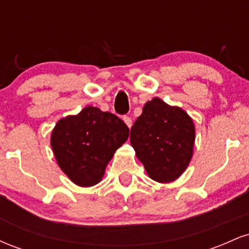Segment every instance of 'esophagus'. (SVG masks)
<instances>
[{"instance_id":"obj_1","label":"esophagus","mask_w":249,"mask_h":249,"mask_svg":"<svg viewBox=\"0 0 249 249\" xmlns=\"http://www.w3.org/2000/svg\"><path fill=\"white\" fill-rule=\"evenodd\" d=\"M123 121H124L125 124L127 125L128 128H131V126H132V119H131L130 117H124V118H123Z\"/></svg>"}]
</instances>
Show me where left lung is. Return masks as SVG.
I'll return each mask as SVG.
<instances>
[{
  "label": "left lung",
  "mask_w": 249,
  "mask_h": 249,
  "mask_svg": "<svg viewBox=\"0 0 249 249\" xmlns=\"http://www.w3.org/2000/svg\"><path fill=\"white\" fill-rule=\"evenodd\" d=\"M137 158L154 181L168 184L185 172L193 157L196 126L186 111L156 97L131 127Z\"/></svg>",
  "instance_id": "left-lung-1"
}]
</instances>
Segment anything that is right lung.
<instances>
[{
	"mask_svg": "<svg viewBox=\"0 0 249 249\" xmlns=\"http://www.w3.org/2000/svg\"><path fill=\"white\" fill-rule=\"evenodd\" d=\"M128 132L121 118L89 105L56 123L50 144L68 178L77 186L90 187L103 179L108 161L127 141Z\"/></svg>",
	"mask_w": 249,
	"mask_h": 249,
	"instance_id": "add662e5",
	"label": "right lung"
}]
</instances>
